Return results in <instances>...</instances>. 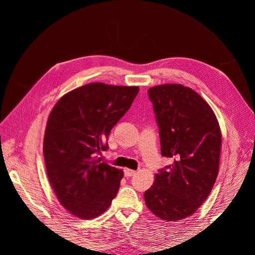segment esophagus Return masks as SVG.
<instances>
[{
	"label": "esophagus",
	"mask_w": 255,
	"mask_h": 255,
	"mask_svg": "<svg viewBox=\"0 0 255 255\" xmlns=\"http://www.w3.org/2000/svg\"><path fill=\"white\" fill-rule=\"evenodd\" d=\"M136 173L135 170H132V169H125V175L126 176H132Z\"/></svg>",
	"instance_id": "34e87169"
}]
</instances>
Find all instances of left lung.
<instances>
[{"label":"left lung","instance_id":"8db88e82","mask_svg":"<svg viewBox=\"0 0 255 255\" xmlns=\"http://www.w3.org/2000/svg\"><path fill=\"white\" fill-rule=\"evenodd\" d=\"M159 128L161 155L173 163L160 169L144 192L149 210L158 218L189 217L212 191L219 170L221 130L203 98L180 84L148 90Z\"/></svg>","mask_w":255,"mask_h":255}]
</instances>
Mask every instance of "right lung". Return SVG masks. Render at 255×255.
Wrapping results in <instances>:
<instances>
[{"label":"right lung","mask_w":255,"mask_h":255,"mask_svg":"<svg viewBox=\"0 0 255 255\" xmlns=\"http://www.w3.org/2000/svg\"><path fill=\"white\" fill-rule=\"evenodd\" d=\"M139 87L91 83L61 97L45 128L43 156L60 204L81 219L103 214L117 195L123 171L96 159L132 105Z\"/></svg>","instance_id":"add662e5"}]
</instances>
